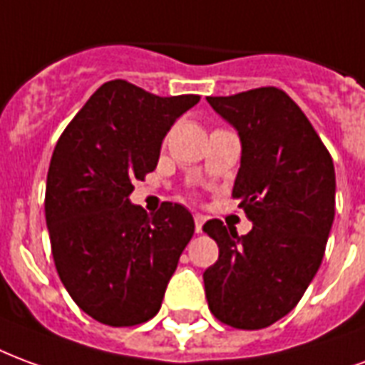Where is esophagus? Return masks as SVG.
Returning <instances> with one entry per match:
<instances>
[{"label":"esophagus","instance_id":"esophagus-1","mask_svg":"<svg viewBox=\"0 0 365 365\" xmlns=\"http://www.w3.org/2000/svg\"><path fill=\"white\" fill-rule=\"evenodd\" d=\"M202 225H204V215L194 214V230H196V233H200Z\"/></svg>","mask_w":365,"mask_h":365}]
</instances>
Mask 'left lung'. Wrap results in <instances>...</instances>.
<instances>
[{
  "label": "left lung",
  "instance_id": "obj_1",
  "mask_svg": "<svg viewBox=\"0 0 365 365\" xmlns=\"http://www.w3.org/2000/svg\"><path fill=\"white\" fill-rule=\"evenodd\" d=\"M208 103L241 140L233 196L252 230L237 235L220 220L206 222L220 257L204 272V288L215 319L257 331L288 315L321 267L334 222V165L282 89L260 87Z\"/></svg>",
  "mask_w": 365,
  "mask_h": 365
}]
</instances>
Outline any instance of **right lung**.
Segmentation results:
<instances>
[{"label":"right lung","mask_w":365,"mask_h":365,"mask_svg":"<svg viewBox=\"0 0 365 365\" xmlns=\"http://www.w3.org/2000/svg\"><path fill=\"white\" fill-rule=\"evenodd\" d=\"M198 101L106 81L56 143L44 200L52 257L71 299L98 323L132 327L161 309L194 233L192 214L165 202L150 215L130 194L157 167L173 124Z\"/></svg>","instance_id":"right-lung-1"}]
</instances>
